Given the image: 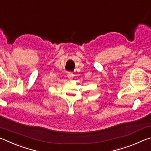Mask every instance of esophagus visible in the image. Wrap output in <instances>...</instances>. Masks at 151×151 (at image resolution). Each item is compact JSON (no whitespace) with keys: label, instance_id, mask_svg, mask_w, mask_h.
<instances>
[{"label":"esophagus","instance_id":"esophagus-1","mask_svg":"<svg viewBox=\"0 0 151 151\" xmlns=\"http://www.w3.org/2000/svg\"><path fill=\"white\" fill-rule=\"evenodd\" d=\"M73 76H74V75H73V73L72 72H68V78L69 79H70V80H71V79H72L73 78Z\"/></svg>","mask_w":151,"mask_h":151}]
</instances>
